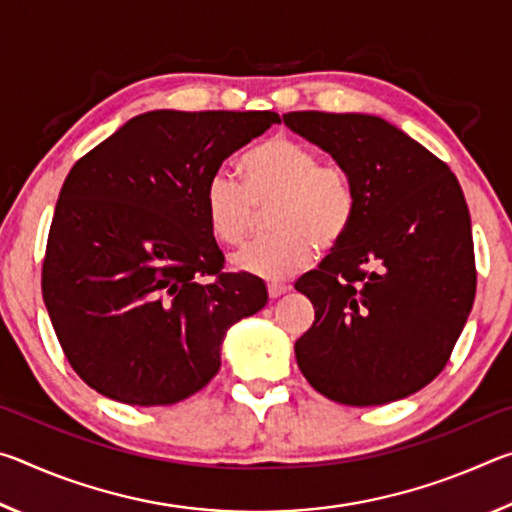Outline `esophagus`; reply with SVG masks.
<instances>
[{
	"label": "esophagus",
	"instance_id": "obj_1",
	"mask_svg": "<svg viewBox=\"0 0 512 512\" xmlns=\"http://www.w3.org/2000/svg\"><path fill=\"white\" fill-rule=\"evenodd\" d=\"M284 293H287V287H284V284H277V282H271L268 284V298H280V296H284Z\"/></svg>",
	"mask_w": 512,
	"mask_h": 512
}]
</instances>
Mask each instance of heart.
Wrapping results in <instances>:
<instances>
[{"mask_svg":"<svg viewBox=\"0 0 512 512\" xmlns=\"http://www.w3.org/2000/svg\"><path fill=\"white\" fill-rule=\"evenodd\" d=\"M241 183L214 173L203 192L205 219L225 246H241L268 212L266 237L232 257L241 273L280 282L302 271L316 250H334L350 235L357 192L348 173L320 164L311 146L277 135L241 155Z\"/></svg>","mask_w":512,"mask_h":512,"instance_id":"1","label":"heart"}]
</instances>
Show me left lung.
I'll return each instance as SVG.
<instances>
[{
  "mask_svg": "<svg viewBox=\"0 0 512 512\" xmlns=\"http://www.w3.org/2000/svg\"><path fill=\"white\" fill-rule=\"evenodd\" d=\"M357 192L350 235L296 282L316 320L296 341L302 375L329 400L388 404L440 375L472 311L476 268L463 189L400 128L359 112H287Z\"/></svg>",
  "mask_w": 512,
  "mask_h": 512,
  "instance_id": "1",
  "label": "left lung"
}]
</instances>
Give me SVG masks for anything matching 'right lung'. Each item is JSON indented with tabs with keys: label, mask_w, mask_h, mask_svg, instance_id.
<instances>
[{
	"label": "right lung",
	"mask_w": 512,
	"mask_h": 512,
	"mask_svg": "<svg viewBox=\"0 0 512 512\" xmlns=\"http://www.w3.org/2000/svg\"><path fill=\"white\" fill-rule=\"evenodd\" d=\"M271 124V110H151L67 173L42 298L69 366L97 393L185 400L219 372L225 332L266 305L259 277L221 271L203 192Z\"/></svg>",
	"instance_id": "1"
}]
</instances>
